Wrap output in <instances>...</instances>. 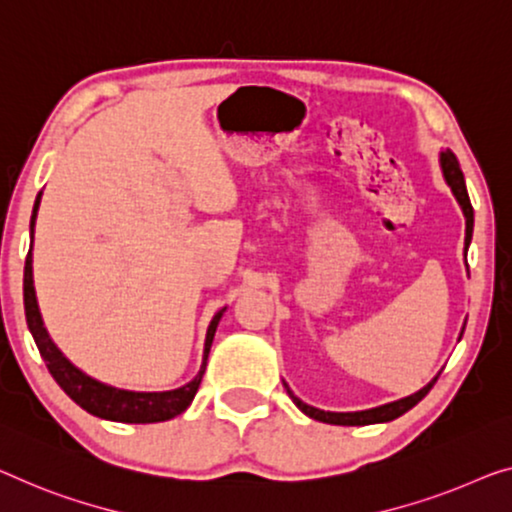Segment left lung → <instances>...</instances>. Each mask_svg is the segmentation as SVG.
Wrapping results in <instances>:
<instances>
[{
    "label": "left lung",
    "instance_id": "1",
    "mask_svg": "<svg viewBox=\"0 0 512 512\" xmlns=\"http://www.w3.org/2000/svg\"><path fill=\"white\" fill-rule=\"evenodd\" d=\"M441 167H444V177L448 181V186L453 188V193L457 197V202H460V207L464 211V218H467V236H464V243L469 246L471 241V232H474V207H471V200H469V193H467V186H464V174L460 170V163H457V158L453 156V151H441ZM434 377L430 384L421 391L409 395V398L398 400V402H391V404H384V407H377V409H368V411H352V414H335V411H322V409H315L310 407V404L301 402L296 395L289 391V398L292 402L299 407L305 416L315 418V421H322V423H331V425H372V423H386V421H393V418L402 416L404 411H409L411 407H416L418 402H421L427 393H430V388L434 386Z\"/></svg>",
    "mask_w": 512,
    "mask_h": 512
}]
</instances>
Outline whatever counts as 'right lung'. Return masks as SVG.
Instances as JSON below:
<instances>
[{
	"instance_id": "add662e5",
	"label": "right lung",
	"mask_w": 512,
	"mask_h": 512,
	"mask_svg": "<svg viewBox=\"0 0 512 512\" xmlns=\"http://www.w3.org/2000/svg\"><path fill=\"white\" fill-rule=\"evenodd\" d=\"M41 204V193L36 197L34 213H32V239H34V223H36V211ZM25 317L27 326L34 335V342L41 352V358L48 365L50 375L55 377L57 384L61 386L68 398L75 404H80L82 409L89 411L105 421H117V423H160L170 421V418L179 416L181 411L193 402L197 388L202 384V375L207 370V358L209 349L216 335V326L223 317V310L216 312V317L211 319L207 342H204V361L202 368L197 372V377L190 384L177 388V391H165V393H133V391H119V388L105 386L101 381L87 377L85 372H80L73 363L66 361V356L55 347V342L50 340L48 331L43 329L41 312L36 305L34 294V280H32V250L27 253L25 262Z\"/></svg>"
}]
</instances>
